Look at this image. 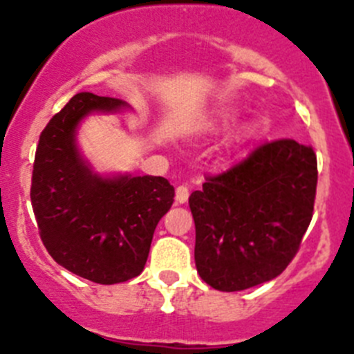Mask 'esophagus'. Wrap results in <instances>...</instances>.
<instances>
[{
    "label": "esophagus",
    "instance_id": "esophagus-1",
    "mask_svg": "<svg viewBox=\"0 0 354 354\" xmlns=\"http://www.w3.org/2000/svg\"><path fill=\"white\" fill-rule=\"evenodd\" d=\"M175 198H177V202L179 204H186L187 198H189V187L187 186H179L177 187V192H175Z\"/></svg>",
    "mask_w": 354,
    "mask_h": 354
}]
</instances>
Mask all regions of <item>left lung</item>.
Wrapping results in <instances>:
<instances>
[{"label": "left lung", "instance_id": "left-lung-1", "mask_svg": "<svg viewBox=\"0 0 354 354\" xmlns=\"http://www.w3.org/2000/svg\"><path fill=\"white\" fill-rule=\"evenodd\" d=\"M317 158L310 145L264 142L189 196L196 271L234 292L270 282L298 253L314 214Z\"/></svg>", "mask_w": 354, "mask_h": 354}]
</instances>
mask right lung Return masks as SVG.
I'll use <instances>...</instances> for the list:
<instances>
[{"mask_svg": "<svg viewBox=\"0 0 354 354\" xmlns=\"http://www.w3.org/2000/svg\"><path fill=\"white\" fill-rule=\"evenodd\" d=\"M120 106L113 97L76 93L40 133L31 174V207L49 255L102 286L142 273L156 227L175 196L165 177L101 179L80 158L77 122L90 111Z\"/></svg>", "mask_w": 354, "mask_h": 354, "instance_id": "right-lung-1", "label": "right lung"}]
</instances>
